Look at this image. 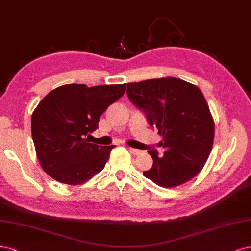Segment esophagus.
<instances>
[{"instance_id":"obj_1","label":"esophagus","mask_w":251,"mask_h":251,"mask_svg":"<svg viewBox=\"0 0 251 251\" xmlns=\"http://www.w3.org/2000/svg\"><path fill=\"white\" fill-rule=\"evenodd\" d=\"M128 149H129V151H130L131 154H133V155H139L142 153V151L139 149H134V148H128Z\"/></svg>"}]
</instances>
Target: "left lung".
<instances>
[{
	"label": "left lung",
	"mask_w": 251,
	"mask_h": 251,
	"mask_svg": "<svg viewBox=\"0 0 251 251\" xmlns=\"http://www.w3.org/2000/svg\"><path fill=\"white\" fill-rule=\"evenodd\" d=\"M129 99L143 109L150 125L158 129L165 149L148 150L152 168L143 172L159 187H178L199 174L213 148L215 122L199 88L174 77L127 84Z\"/></svg>",
	"instance_id": "8db88e82"
}]
</instances>
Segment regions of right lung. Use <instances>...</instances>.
<instances>
[{
  "instance_id": "right-lung-1",
  "label": "right lung",
  "mask_w": 251,
  "mask_h": 251,
  "mask_svg": "<svg viewBox=\"0 0 251 251\" xmlns=\"http://www.w3.org/2000/svg\"><path fill=\"white\" fill-rule=\"evenodd\" d=\"M126 87V83L66 84L39 102L32 114L31 130L39 165L48 175L61 183L78 185L102 171L116 145L99 146L88 142V135Z\"/></svg>"
}]
</instances>
